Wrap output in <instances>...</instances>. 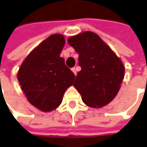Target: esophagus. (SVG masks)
<instances>
[{
	"label": "esophagus",
	"instance_id": "34e87169",
	"mask_svg": "<svg viewBox=\"0 0 147 147\" xmlns=\"http://www.w3.org/2000/svg\"><path fill=\"white\" fill-rule=\"evenodd\" d=\"M71 71H72V72H73V73H74V75L76 76V69L74 67V68L71 69Z\"/></svg>",
	"mask_w": 147,
	"mask_h": 147
}]
</instances>
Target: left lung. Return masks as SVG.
Here are the masks:
<instances>
[{
	"label": "left lung",
	"mask_w": 147,
	"mask_h": 147,
	"mask_svg": "<svg viewBox=\"0 0 147 147\" xmlns=\"http://www.w3.org/2000/svg\"><path fill=\"white\" fill-rule=\"evenodd\" d=\"M68 44L79 53V71L74 87L89 107L101 108L115 98L124 77L120 58L98 35L83 32L70 36Z\"/></svg>",
	"instance_id": "8db88e82"
}]
</instances>
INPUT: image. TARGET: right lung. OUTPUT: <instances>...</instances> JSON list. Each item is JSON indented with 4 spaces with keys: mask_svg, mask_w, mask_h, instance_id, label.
I'll use <instances>...</instances> for the list:
<instances>
[{
    "mask_svg": "<svg viewBox=\"0 0 147 147\" xmlns=\"http://www.w3.org/2000/svg\"><path fill=\"white\" fill-rule=\"evenodd\" d=\"M65 42L62 34L49 36L30 52L17 73L28 102L43 112L59 107L64 93L75 80V75L60 57Z\"/></svg>",
    "mask_w": 147,
    "mask_h": 147,
    "instance_id": "add662e5",
    "label": "right lung"
}]
</instances>
